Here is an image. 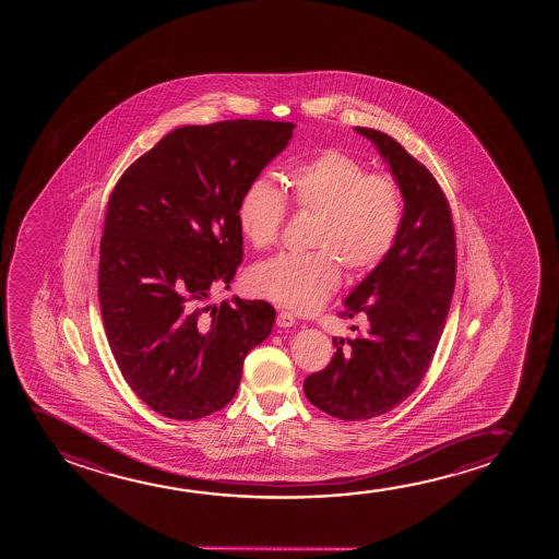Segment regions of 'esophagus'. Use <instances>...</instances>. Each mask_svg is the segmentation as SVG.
Returning <instances> with one entry per match:
<instances>
[{"label":"esophagus","instance_id":"34e87169","mask_svg":"<svg viewBox=\"0 0 559 559\" xmlns=\"http://www.w3.org/2000/svg\"><path fill=\"white\" fill-rule=\"evenodd\" d=\"M294 324H296L294 314L288 313V311H278V314H276V326H281V329H290Z\"/></svg>","mask_w":559,"mask_h":559}]
</instances>
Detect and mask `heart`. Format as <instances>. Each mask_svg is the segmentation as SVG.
<instances>
[{"instance_id":"1","label":"heart","mask_w":559,"mask_h":559,"mask_svg":"<svg viewBox=\"0 0 559 559\" xmlns=\"http://www.w3.org/2000/svg\"><path fill=\"white\" fill-rule=\"evenodd\" d=\"M294 210L314 214L311 252H283L250 273L261 298L294 311H314L336 292L342 267L353 276L372 273L397 245L405 197L390 171H368L365 162L340 148H322L284 171ZM283 192L265 177H253L237 200L242 237L265 250L281 238L288 215Z\"/></svg>"}]
</instances>
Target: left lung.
Segmentation results:
<instances>
[{
    "label": "left lung",
    "instance_id": "obj_1",
    "mask_svg": "<svg viewBox=\"0 0 559 559\" xmlns=\"http://www.w3.org/2000/svg\"><path fill=\"white\" fill-rule=\"evenodd\" d=\"M357 131L378 146L397 177L405 217L390 255L337 313L367 319V330L334 337L332 360L304 382L317 408L349 421L390 413L413 395L436 355L456 284V235L441 185L388 133Z\"/></svg>",
    "mask_w": 559,
    "mask_h": 559
}]
</instances>
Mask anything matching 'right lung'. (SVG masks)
I'll return each instance as SVG.
<instances>
[{"instance_id": "right-lung-1", "label": "right lung", "mask_w": 559, "mask_h": 559, "mask_svg": "<svg viewBox=\"0 0 559 559\" xmlns=\"http://www.w3.org/2000/svg\"><path fill=\"white\" fill-rule=\"evenodd\" d=\"M294 123L225 120L169 131L123 171L108 199L99 306L131 390L174 420L235 397L246 355L271 334L263 299L206 301L242 263L237 200L288 145Z\"/></svg>"}]
</instances>
